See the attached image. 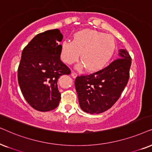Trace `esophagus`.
I'll use <instances>...</instances> for the list:
<instances>
[{"mask_svg": "<svg viewBox=\"0 0 152 152\" xmlns=\"http://www.w3.org/2000/svg\"><path fill=\"white\" fill-rule=\"evenodd\" d=\"M71 75H72V76L73 78H76V76H77V74H76V73L74 72H72V74H71Z\"/></svg>", "mask_w": 152, "mask_h": 152, "instance_id": "obj_1", "label": "esophagus"}]
</instances>
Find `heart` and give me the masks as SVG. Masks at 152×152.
<instances>
[{
	"label": "heart",
	"instance_id": "heart-1",
	"mask_svg": "<svg viewBox=\"0 0 152 152\" xmlns=\"http://www.w3.org/2000/svg\"><path fill=\"white\" fill-rule=\"evenodd\" d=\"M116 42L112 35L98 30L85 29L74 35L72 42L64 40L60 48V58L71 64L78 59L82 62L77 68L86 67L89 72H96L105 67L114 55Z\"/></svg>",
	"mask_w": 152,
	"mask_h": 152
}]
</instances>
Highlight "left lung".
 <instances>
[{"mask_svg": "<svg viewBox=\"0 0 152 152\" xmlns=\"http://www.w3.org/2000/svg\"><path fill=\"white\" fill-rule=\"evenodd\" d=\"M119 59L103 69L77 76L75 87L80 108L90 114L108 110L120 98L129 78L131 58L126 49L119 50Z\"/></svg>", "mask_w": 152, "mask_h": 152, "instance_id": "1", "label": "left lung"}]
</instances>
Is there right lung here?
<instances>
[{"mask_svg":"<svg viewBox=\"0 0 152 152\" xmlns=\"http://www.w3.org/2000/svg\"><path fill=\"white\" fill-rule=\"evenodd\" d=\"M63 38L58 29L38 34L23 48L18 69V82L24 98L35 110L46 112L59 105L58 80L71 71L60 60Z\"/></svg>","mask_w":152,"mask_h":152,"instance_id":"add662e5","label":"right lung"}]
</instances>
